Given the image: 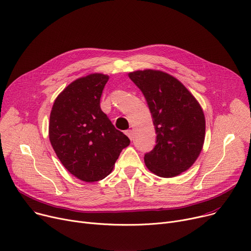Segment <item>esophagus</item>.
<instances>
[{"mask_svg":"<svg viewBox=\"0 0 251 251\" xmlns=\"http://www.w3.org/2000/svg\"><path fill=\"white\" fill-rule=\"evenodd\" d=\"M126 135L130 138V140H132V139H133V136H134V135H133V131H132V130H127V131H126Z\"/></svg>","mask_w":251,"mask_h":251,"instance_id":"1","label":"esophagus"}]
</instances>
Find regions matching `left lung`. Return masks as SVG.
Here are the masks:
<instances>
[{
    "label": "left lung",
    "instance_id": "obj_1",
    "mask_svg": "<svg viewBox=\"0 0 251 251\" xmlns=\"http://www.w3.org/2000/svg\"><path fill=\"white\" fill-rule=\"evenodd\" d=\"M128 75L144 95L156 132V145L144 155L146 168L161 177L188 171L205 141L201 105L177 78L164 72L144 70Z\"/></svg>",
    "mask_w": 251,
    "mask_h": 251
}]
</instances>
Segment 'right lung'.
I'll return each mask as SVG.
<instances>
[{
    "instance_id": "right-lung-1",
    "label": "right lung",
    "mask_w": 251,
    "mask_h": 251,
    "mask_svg": "<svg viewBox=\"0 0 251 251\" xmlns=\"http://www.w3.org/2000/svg\"><path fill=\"white\" fill-rule=\"evenodd\" d=\"M109 75L91 74L66 87L50 112L48 134L54 151L73 176L87 182L105 178L130 144L100 107Z\"/></svg>"
}]
</instances>
